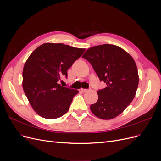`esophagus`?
<instances>
[{
	"mask_svg": "<svg viewBox=\"0 0 161 161\" xmlns=\"http://www.w3.org/2000/svg\"><path fill=\"white\" fill-rule=\"evenodd\" d=\"M88 91H89V89H80V91H81L82 92H85Z\"/></svg>",
	"mask_w": 161,
	"mask_h": 161,
	"instance_id": "1",
	"label": "esophagus"
}]
</instances>
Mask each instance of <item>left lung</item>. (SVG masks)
I'll use <instances>...</instances> for the list:
<instances>
[{"label": "left lung", "instance_id": "left-lung-1", "mask_svg": "<svg viewBox=\"0 0 161 161\" xmlns=\"http://www.w3.org/2000/svg\"><path fill=\"white\" fill-rule=\"evenodd\" d=\"M88 60L105 88L97 91L98 100L90 108L97 118L111 119L121 114L134 99L139 76L135 61L122 48L103 44L87 50Z\"/></svg>", "mask_w": 161, "mask_h": 161}]
</instances>
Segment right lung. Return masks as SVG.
Wrapping results in <instances>:
<instances>
[{"label": "right lung", "mask_w": 161, "mask_h": 161, "mask_svg": "<svg viewBox=\"0 0 161 161\" xmlns=\"http://www.w3.org/2000/svg\"><path fill=\"white\" fill-rule=\"evenodd\" d=\"M83 48L64 43H46L28 58L23 70V89L32 108L41 117L53 119L69 111L79 91L62 86L67 70L82 55Z\"/></svg>", "instance_id": "1"}]
</instances>
